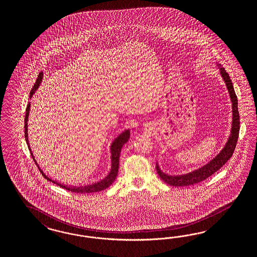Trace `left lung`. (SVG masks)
<instances>
[{
  "instance_id": "8db88e82",
  "label": "left lung",
  "mask_w": 257,
  "mask_h": 257,
  "mask_svg": "<svg viewBox=\"0 0 257 257\" xmlns=\"http://www.w3.org/2000/svg\"><path fill=\"white\" fill-rule=\"evenodd\" d=\"M219 66L220 75L225 82L226 87L228 89V92L232 101V112H233V120H232V128L230 137L226 142L225 146L219 152L218 156L213 158L211 161L202 168H199L196 171L188 172L187 174L182 175H169L161 171L159 168L158 163H156V171L159 175V177L166 182L168 185H171L173 187H187L192 186L194 184H198L202 182L203 180L207 179L212 174H214L216 171H218L224 164L232 157L233 151L235 149L236 142L238 140V134H239V113L237 108V98L233 89L232 81L230 79L229 74L226 72L224 68Z\"/></svg>"
}]
</instances>
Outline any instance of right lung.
I'll return each mask as SVG.
<instances>
[{
  "mask_svg": "<svg viewBox=\"0 0 257 257\" xmlns=\"http://www.w3.org/2000/svg\"><path fill=\"white\" fill-rule=\"evenodd\" d=\"M42 78H43V72H40L38 76V79L35 83V85L32 88L31 92H30V99L33 97V95L35 94V92L38 90L39 85L41 84L42 82ZM30 102L28 103L27 105V108H26V114H25V118H24V136H25V140L27 142V145H28V148L29 151L31 152L32 157L34 159V161L36 162V164L38 165V162L36 161L34 155L32 153L31 148H30V144H29V140H28V117H29V112H30ZM130 138V131L129 130H125L124 132L121 133L120 135H118L117 138L115 140H113L111 146H110V152H111V170L110 172L107 174V176L104 178V179L101 180L98 183H95L92 185H87V186H82V187H71V186H67V185H64L61 183H58L57 181H54L52 178H49L47 176L46 174L43 172V171L40 170L39 166H38L39 168V171L43 174V176L46 178L47 180L53 182L55 185L59 186V187L65 188L69 191L71 192H75V193H93V192H99L101 191L105 188H107L109 186H111L113 184V182L116 179L117 175V171H118V161H119V155H120V152H121V148L122 146L124 145L125 143L128 141Z\"/></svg>",
  "mask_w": 257,
  "mask_h": 257,
  "instance_id": "obj_1",
  "label": "right lung"
}]
</instances>
